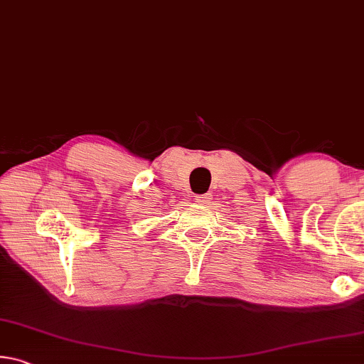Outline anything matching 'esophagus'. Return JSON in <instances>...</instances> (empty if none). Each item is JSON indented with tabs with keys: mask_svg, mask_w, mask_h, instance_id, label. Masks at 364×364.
I'll return each instance as SVG.
<instances>
[{
	"mask_svg": "<svg viewBox=\"0 0 364 364\" xmlns=\"http://www.w3.org/2000/svg\"><path fill=\"white\" fill-rule=\"evenodd\" d=\"M207 199H208V197H207L205 194H202V196H196V202H197V204H205Z\"/></svg>",
	"mask_w": 364,
	"mask_h": 364,
	"instance_id": "1",
	"label": "esophagus"
}]
</instances>
